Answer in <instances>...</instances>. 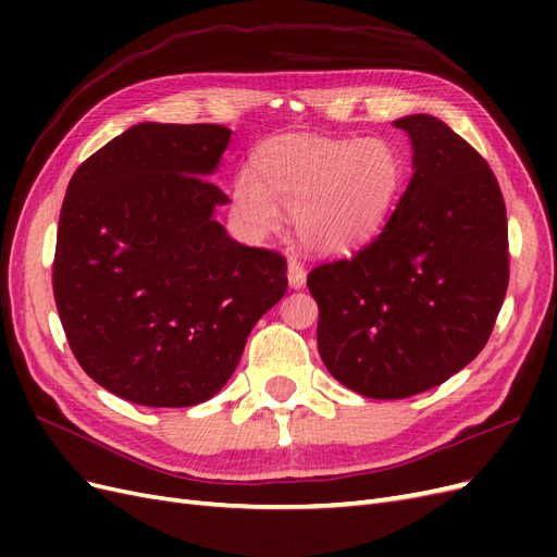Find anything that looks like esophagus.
<instances>
[{
    "instance_id": "34e87169",
    "label": "esophagus",
    "mask_w": 557,
    "mask_h": 557,
    "mask_svg": "<svg viewBox=\"0 0 557 557\" xmlns=\"http://www.w3.org/2000/svg\"><path fill=\"white\" fill-rule=\"evenodd\" d=\"M288 283H290L293 290L305 288V283H307L305 267H301L297 260H290V264H288Z\"/></svg>"
}]
</instances>
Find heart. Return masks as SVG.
<instances>
[{
	"mask_svg": "<svg viewBox=\"0 0 557 557\" xmlns=\"http://www.w3.org/2000/svg\"><path fill=\"white\" fill-rule=\"evenodd\" d=\"M401 181L404 162L391 141L288 134L258 150L232 199L237 215L258 232L278 225V209L290 211L301 248L339 258L376 237Z\"/></svg>",
	"mask_w": 557,
	"mask_h": 557,
	"instance_id": "b5f03b06",
	"label": "heart"
}]
</instances>
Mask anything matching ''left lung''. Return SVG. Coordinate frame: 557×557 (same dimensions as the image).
I'll return each instance as SVG.
<instances>
[{
  "label": "left lung",
  "instance_id": "left-lung-1",
  "mask_svg": "<svg viewBox=\"0 0 557 557\" xmlns=\"http://www.w3.org/2000/svg\"><path fill=\"white\" fill-rule=\"evenodd\" d=\"M393 125L413 150L395 213L356 258L307 278L327 372L372 399L458 374L491 339L509 285L507 209L491 166L440 117Z\"/></svg>",
  "mask_w": 557,
  "mask_h": 557
}]
</instances>
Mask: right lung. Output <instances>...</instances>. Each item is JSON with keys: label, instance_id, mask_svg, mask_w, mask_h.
Here are the masks:
<instances>
[{"label": "right lung", "instance_id": "add662e5", "mask_svg": "<svg viewBox=\"0 0 557 557\" xmlns=\"http://www.w3.org/2000/svg\"><path fill=\"white\" fill-rule=\"evenodd\" d=\"M223 125L139 123L70 181L53 262L55 305L78 364L141 407H195L237 369L252 325L288 288L274 250L234 242L209 181Z\"/></svg>", "mask_w": 557, "mask_h": 557}]
</instances>
